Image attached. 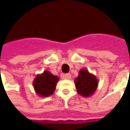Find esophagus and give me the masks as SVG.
<instances>
[{"instance_id": "34e87169", "label": "esophagus", "mask_w": 130, "mask_h": 130, "mask_svg": "<svg viewBox=\"0 0 130 130\" xmlns=\"http://www.w3.org/2000/svg\"><path fill=\"white\" fill-rule=\"evenodd\" d=\"M62 77H63V78H64V79H71V73H66V74H63V75H62Z\"/></svg>"}]
</instances>
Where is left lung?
<instances>
[{
	"instance_id": "8db88e82",
	"label": "left lung",
	"mask_w": 130,
	"mask_h": 130,
	"mask_svg": "<svg viewBox=\"0 0 130 130\" xmlns=\"http://www.w3.org/2000/svg\"><path fill=\"white\" fill-rule=\"evenodd\" d=\"M78 73L79 75L74 81L77 93L84 97L91 96L96 90L99 80L94 74L86 69H80Z\"/></svg>"
}]
</instances>
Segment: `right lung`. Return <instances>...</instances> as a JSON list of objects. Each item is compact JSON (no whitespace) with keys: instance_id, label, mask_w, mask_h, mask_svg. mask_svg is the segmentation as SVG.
Listing matches in <instances>:
<instances>
[{"instance_id":"obj_1","label":"right lung","mask_w":130,"mask_h":130,"mask_svg":"<svg viewBox=\"0 0 130 130\" xmlns=\"http://www.w3.org/2000/svg\"><path fill=\"white\" fill-rule=\"evenodd\" d=\"M59 78L48 71H44L36 76L33 81V86L36 94L41 97H47L54 93Z\"/></svg>"}]
</instances>
